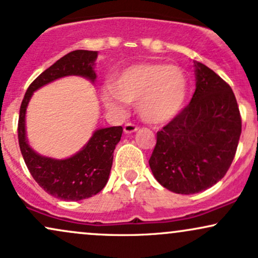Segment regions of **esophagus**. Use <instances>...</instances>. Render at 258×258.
Masks as SVG:
<instances>
[{"mask_svg": "<svg viewBox=\"0 0 258 258\" xmlns=\"http://www.w3.org/2000/svg\"><path fill=\"white\" fill-rule=\"evenodd\" d=\"M138 131V127L136 125H133L131 122H127L125 126H123V132L126 133V135H131V133Z\"/></svg>", "mask_w": 258, "mask_h": 258, "instance_id": "1", "label": "esophagus"}]
</instances>
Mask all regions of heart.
<instances>
[{"label":"heart","mask_w":258,"mask_h":258,"mask_svg":"<svg viewBox=\"0 0 258 258\" xmlns=\"http://www.w3.org/2000/svg\"><path fill=\"white\" fill-rule=\"evenodd\" d=\"M188 94V80L176 65L136 64L121 70L112 86L103 90L106 108L121 110L125 103H137L142 120L152 125L170 122L182 111Z\"/></svg>","instance_id":"1"}]
</instances>
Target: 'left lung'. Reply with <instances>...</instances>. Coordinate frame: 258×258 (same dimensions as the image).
<instances>
[{"label": "left lung", "mask_w": 258, "mask_h": 258, "mask_svg": "<svg viewBox=\"0 0 258 258\" xmlns=\"http://www.w3.org/2000/svg\"><path fill=\"white\" fill-rule=\"evenodd\" d=\"M190 103L156 136L150 170L164 188L195 194L227 173L241 133V117L232 88L206 65L194 61Z\"/></svg>", "instance_id": "obj_1"}]
</instances>
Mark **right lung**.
I'll list each match as a JSON object with an SVG mask.
<instances>
[{
  "label": "right lung",
  "mask_w": 258,
  "mask_h": 258,
  "mask_svg": "<svg viewBox=\"0 0 258 258\" xmlns=\"http://www.w3.org/2000/svg\"><path fill=\"white\" fill-rule=\"evenodd\" d=\"M97 51L78 49L61 57L37 76L29 86L20 105L18 139L20 152L31 176L38 185L57 199L79 201L98 194L110 174L114 149L122 135V127L98 128L78 153L65 159L44 156L35 152L26 136V109L34 92L55 80L67 76H81L92 84L96 82L94 70Z\"/></svg>",
  "instance_id": "right-lung-1"
}]
</instances>
